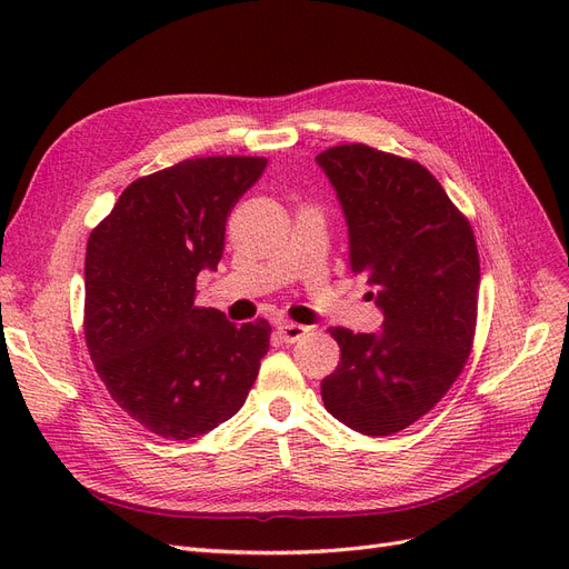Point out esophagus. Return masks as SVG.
I'll return each instance as SVG.
<instances>
[{
  "mask_svg": "<svg viewBox=\"0 0 569 569\" xmlns=\"http://www.w3.org/2000/svg\"><path fill=\"white\" fill-rule=\"evenodd\" d=\"M278 332H280V337H282L287 343H295V341H299L301 337H306L308 327H306V325H297V322H280V325H278Z\"/></svg>",
  "mask_w": 569,
  "mask_h": 569,
  "instance_id": "obj_1",
  "label": "esophagus"
}]
</instances>
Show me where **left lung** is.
<instances>
[{
  "label": "left lung",
  "instance_id": "8db88e82",
  "mask_svg": "<svg viewBox=\"0 0 569 569\" xmlns=\"http://www.w3.org/2000/svg\"><path fill=\"white\" fill-rule=\"evenodd\" d=\"M349 228V266L363 274L380 332L335 327L341 360L320 391L327 412L368 437L401 432L439 403L472 349L479 256L468 218L416 161L368 144L316 157Z\"/></svg>",
  "mask_w": 569,
  "mask_h": 569
}]
</instances>
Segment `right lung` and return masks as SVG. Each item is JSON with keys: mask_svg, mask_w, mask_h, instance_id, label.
I'll return each instance as SVG.
<instances>
[{"mask_svg": "<svg viewBox=\"0 0 569 569\" xmlns=\"http://www.w3.org/2000/svg\"><path fill=\"white\" fill-rule=\"evenodd\" d=\"M261 157L187 159L134 180L88 239L84 341L111 399L163 439L211 432L244 406L270 349L268 320L199 308L232 206Z\"/></svg>", "mask_w": 569, "mask_h": 569, "instance_id": "obj_1", "label": "right lung"}]
</instances>
